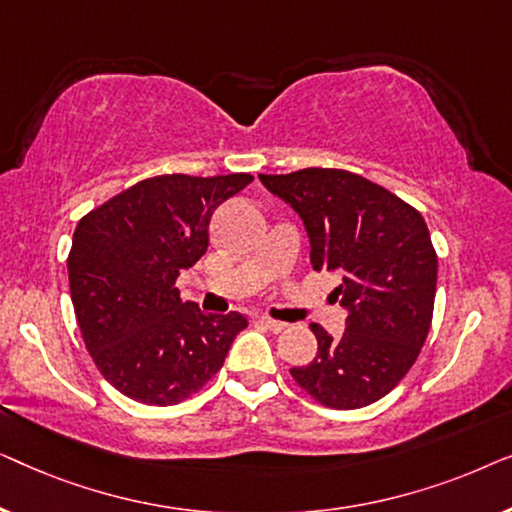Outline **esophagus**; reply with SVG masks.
I'll return each mask as SVG.
<instances>
[{
    "label": "esophagus",
    "instance_id": "obj_1",
    "mask_svg": "<svg viewBox=\"0 0 512 512\" xmlns=\"http://www.w3.org/2000/svg\"><path fill=\"white\" fill-rule=\"evenodd\" d=\"M258 321H261V324H263L265 328H268V331H272V333H282V331H286L284 321H275V319H270V317H261Z\"/></svg>",
    "mask_w": 512,
    "mask_h": 512
}]
</instances>
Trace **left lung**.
Instances as JSON below:
<instances>
[{
  "mask_svg": "<svg viewBox=\"0 0 512 512\" xmlns=\"http://www.w3.org/2000/svg\"><path fill=\"white\" fill-rule=\"evenodd\" d=\"M258 177L303 219L312 268L342 277L333 296L347 310L345 333L333 340L310 324L317 356L291 368V377L326 408L380 401L408 375L431 328L438 256L422 214L347 170L307 167Z\"/></svg>",
  "mask_w": 512,
  "mask_h": 512,
  "instance_id": "1",
  "label": "left lung"
}]
</instances>
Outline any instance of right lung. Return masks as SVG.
Listing matches in <instances>:
<instances>
[{
	"label": "right lung",
	"mask_w": 512,
	"mask_h": 512,
	"mask_svg": "<svg viewBox=\"0 0 512 512\" xmlns=\"http://www.w3.org/2000/svg\"><path fill=\"white\" fill-rule=\"evenodd\" d=\"M251 174H160L95 207L74 230L69 291L83 342L97 370L123 396L174 405L219 373L240 312L202 314L174 286L200 261L209 219Z\"/></svg>",
	"instance_id": "add662e5"
}]
</instances>
